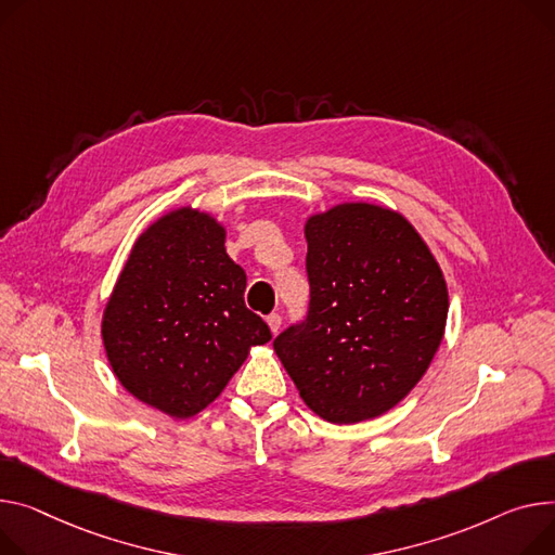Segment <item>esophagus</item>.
<instances>
[{
    "instance_id": "esophagus-1",
    "label": "esophagus",
    "mask_w": 555,
    "mask_h": 555,
    "mask_svg": "<svg viewBox=\"0 0 555 555\" xmlns=\"http://www.w3.org/2000/svg\"><path fill=\"white\" fill-rule=\"evenodd\" d=\"M268 325L272 330V335H276V332L281 330V314H270L268 317Z\"/></svg>"
}]
</instances>
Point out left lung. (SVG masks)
Wrapping results in <instances>:
<instances>
[{
  "instance_id": "obj_1",
  "label": "left lung",
  "mask_w": 555,
  "mask_h": 555,
  "mask_svg": "<svg viewBox=\"0 0 555 555\" xmlns=\"http://www.w3.org/2000/svg\"><path fill=\"white\" fill-rule=\"evenodd\" d=\"M306 241L308 317L274 352L321 420H375L417 386L444 339V274L409 220L373 203L312 214Z\"/></svg>"
}]
</instances>
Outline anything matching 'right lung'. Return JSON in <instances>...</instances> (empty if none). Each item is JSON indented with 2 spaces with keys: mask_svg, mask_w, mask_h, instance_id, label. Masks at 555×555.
<instances>
[{
  "mask_svg": "<svg viewBox=\"0 0 555 555\" xmlns=\"http://www.w3.org/2000/svg\"><path fill=\"white\" fill-rule=\"evenodd\" d=\"M245 285L211 214L188 205L154 220L102 314L106 359L125 390L173 420L207 409L249 350L272 339L245 308Z\"/></svg>",
  "mask_w": 555,
  "mask_h": 555,
  "instance_id": "1",
  "label": "right lung"
}]
</instances>
